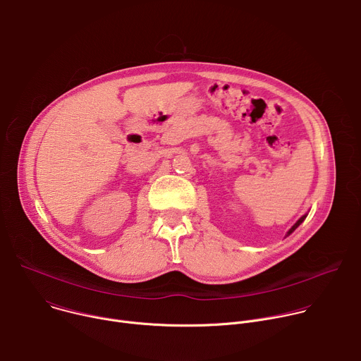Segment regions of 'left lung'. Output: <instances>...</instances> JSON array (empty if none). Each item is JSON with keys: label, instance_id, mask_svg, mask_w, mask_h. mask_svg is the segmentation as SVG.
I'll list each match as a JSON object with an SVG mask.
<instances>
[{"label": "left lung", "instance_id": "left-lung-1", "mask_svg": "<svg viewBox=\"0 0 361 361\" xmlns=\"http://www.w3.org/2000/svg\"><path fill=\"white\" fill-rule=\"evenodd\" d=\"M305 217H307V216H302V217H301V219H300V220H298V221H297V223H295V224H294V226H293V227L288 230L287 235H290V234H291V233H293V231H294V230H295V228H297V227H298V226H300V224L304 221V219H305Z\"/></svg>", "mask_w": 361, "mask_h": 361}]
</instances>
